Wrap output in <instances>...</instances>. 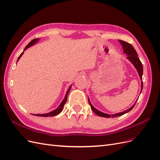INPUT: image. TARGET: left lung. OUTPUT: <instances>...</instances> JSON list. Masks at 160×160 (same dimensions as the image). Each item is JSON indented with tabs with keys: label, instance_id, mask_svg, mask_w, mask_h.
Returning <instances> with one entry per match:
<instances>
[{
	"label": "left lung",
	"instance_id": "8db88e82",
	"mask_svg": "<svg viewBox=\"0 0 160 160\" xmlns=\"http://www.w3.org/2000/svg\"><path fill=\"white\" fill-rule=\"evenodd\" d=\"M119 41H120V42L122 45V47H123V52H124V53L128 55V57L127 58L132 62L133 65H134V66L136 67V68L137 69V70L138 72L139 75H140V76L141 80H142L143 66H142V64L141 62L140 58L138 57V54L136 52V50L134 49V48L133 47V46L131 44L128 43V42H125V41H123V40H120ZM141 88H142H142H143V82H142ZM142 90H141V92H142ZM88 102H89V104L90 105L91 109L93 110V112L95 113L96 114H97L98 116H99L104 117V118H110V117H112V118H116V117H118V116H122L123 114H125L126 113H128V112H130V110H132L133 109V108L134 107L136 103V102L135 104H133L130 108V109H128V110H126L125 111H123V112L118 113V114H116L109 115V114H104V113H102L100 111L96 110V108L92 105V104L90 103V102L89 101V100H88Z\"/></svg>",
	"mask_w": 160,
	"mask_h": 160
}]
</instances>
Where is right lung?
I'll use <instances>...</instances> for the list:
<instances>
[{
    "mask_svg": "<svg viewBox=\"0 0 160 160\" xmlns=\"http://www.w3.org/2000/svg\"><path fill=\"white\" fill-rule=\"evenodd\" d=\"M38 40V38H35V39H34V40H31V42H29V43L27 44V46H26V47L24 48V50H25L26 49H27L28 47H30V46H32L33 44H34L36 42H37ZM23 53H24V52H22V53H21V54H20V55L18 56V60H17V62H18V60L20 59V58L21 57V56L23 54ZM70 89H71V86H70L69 89L68 90V91H67V92H66V96H65V97H64V98L63 101L62 102V103L60 104V105L57 108H56V110H54V111L50 112H49V113H47V114H37V115H34V116H41V117H49V116H54L58 115V114H60V113L62 112V109H63V107H64V104H66V101H67V97H68V92H69V91H70Z\"/></svg>",
    "mask_w": 160,
    "mask_h": 160,
    "instance_id": "right-lung-1",
    "label": "right lung"
}]
</instances>
